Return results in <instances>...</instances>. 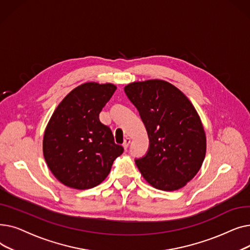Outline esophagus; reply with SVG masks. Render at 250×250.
I'll use <instances>...</instances> for the list:
<instances>
[{"label": "esophagus", "instance_id": "1", "mask_svg": "<svg viewBox=\"0 0 250 250\" xmlns=\"http://www.w3.org/2000/svg\"><path fill=\"white\" fill-rule=\"evenodd\" d=\"M129 143H130V139H129V138H125V142H124V144H123V147L125 148V150L127 149V147H128V145H129Z\"/></svg>", "mask_w": 250, "mask_h": 250}]
</instances>
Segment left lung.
<instances>
[{"instance_id": "1", "label": "left lung", "mask_w": 250, "mask_h": 250, "mask_svg": "<svg viewBox=\"0 0 250 250\" xmlns=\"http://www.w3.org/2000/svg\"><path fill=\"white\" fill-rule=\"evenodd\" d=\"M128 99L139 110L146 126L150 147L136 164L153 188L177 190L201 169L207 151V138L201 117L189 99L167 81L129 83Z\"/></svg>"}]
</instances>
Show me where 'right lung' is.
I'll list each match as a JSON object with an SVG mask.
<instances>
[{
    "label": "right lung",
    "instance_id": "right-lung-1",
    "mask_svg": "<svg viewBox=\"0 0 250 250\" xmlns=\"http://www.w3.org/2000/svg\"><path fill=\"white\" fill-rule=\"evenodd\" d=\"M115 90L111 83H84L52 113L43 135V156L51 173L65 187L88 189L100 185L123 154L111 129L99 121Z\"/></svg>",
    "mask_w": 250,
    "mask_h": 250
}]
</instances>
